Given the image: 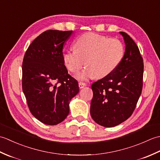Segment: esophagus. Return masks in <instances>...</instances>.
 Wrapping results in <instances>:
<instances>
[{"label":"esophagus","instance_id":"1","mask_svg":"<svg viewBox=\"0 0 160 160\" xmlns=\"http://www.w3.org/2000/svg\"><path fill=\"white\" fill-rule=\"evenodd\" d=\"M78 85H79V87L80 89H82V88H84V87H86L87 84L85 83L84 82H80L79 83H78Z\"/></svg>","mask_w":160,"mask_h":160}]
</instances>
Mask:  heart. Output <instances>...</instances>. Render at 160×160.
<instances>
[{
  "mask_svg": "<svg viewBox=\"0 0 160 160\" xmlns=\"http://www.w3.org/2000/svg\"><path fill=\"white\" fill-rule=\"evenodd\" d=\"M76 49L71 48L64 54L66 67L77 73L84 66L87 67L77 75L79 80H87L97 76L103 78L113 72L124 58V46L120 40L95 33H87L78 38Z\"/></svg>",
  "mask_w": 160,
  "mask_h": 160,
  "instance_id": "heart-1",
  "label": "heart"
}]
</instances>
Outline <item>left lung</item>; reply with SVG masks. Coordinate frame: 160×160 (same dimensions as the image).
<instances>
[{"label": "left lung", "instance_id": "left-lung-1", "mask_svg": "<svg viewBox=\"0 0 160 160\" xmlns=\"http://www.w3.org/2000/svg\"><path fill=\"white\" fill-rule=\"evenodd\" d=\"M120 33L126 45L123 60L113 72L91 85V118L104 127H115L131 116L143 86L144 63L140 50L127 33Z\"/></svg>", "mask_w": 160, "mask_h": 160}]
</instances>
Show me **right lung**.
<instances>
[{
  "instance_id": "add662e5",
  "label": "right lung",
  "mask_w": 160,
  "mask_h": 160,
  "mask_svg": "<svg viewBox=\"0 0 160 160\" xmlns=\"http://www.w3.org/2000/svg\"><path fill=\"white\" fill-rule=\"evenodd\" d=\"M73 31L48 30L33 40L22 62V91L32 114L47 125L62 122L69 102L79 92L78 81L68 74L64 43Z\"/></svg>"
}]
</instances>
